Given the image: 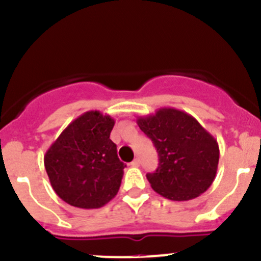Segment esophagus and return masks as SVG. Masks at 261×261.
Instances as JSON below:
<instances>
[{
  "instance_id": "1",
  "label": "esophagus",
  "mask_w": 261,
  "mask_h": 261,
  "mask_svg": "<svg viewBox=\"0 0 261 261\" xmlns=\"http://www.w3.org/2000/svg\"><path fill=\"white\" fill-rule=\"evenodd\" d=\"M139 165H140V160H139L138 158H136V159H134L133 162H131V167H139Z\"/></svg>"
}]
</instances>
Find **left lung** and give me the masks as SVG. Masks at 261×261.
Wrapping results in <instances>:
<instances>
[{"label": "left lung", "instance_id": "8db88e82", "mask_svg": "<svg viewBox=\"0 0 261 261\" xmlns=\"http://www.w3.org/2000/svg\"><path fill=\"white\" fill-rule=\"evenodd\" d=\"M136 122L159 156V167L146 174L156 193L170 201H189L211 187L220 149L217 140L193 116L163 107L154 115L140 116Z\"/></svg>", "mask_w": 261, "mask_h": 261}]
</instances>
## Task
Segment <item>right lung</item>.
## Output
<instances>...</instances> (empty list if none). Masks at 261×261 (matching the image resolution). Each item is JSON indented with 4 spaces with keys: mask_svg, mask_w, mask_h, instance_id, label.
<instances>
[{
    "mask_svg": "<svg viewBox=\"0 0 261 261\" xmlns=\"http://www.w3.org/2000/svg\"><path fill=\"white\" fill-rule=\"evenodd\" d=\"M115 120L84 112L63 130L44 156L55 193L70 206L99 208L117 194L125 164L110 139Z\"/></svg>",
    "mask_w": 261,
    "mask_h": 261,
    "instance_id": "obj_1",
    "label": "right lung"
}]
</instances>
